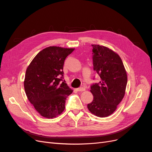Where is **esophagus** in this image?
Returning a JSON list of instances; mask_svg holds the SVG:
<instances>
[{"instance_id": "obj_1", "label": "esophagus", "mask_w": 152, "mask_h": 152, "mask_svg": "<svg viewBox=\"0 0 152 152\" xmlns=\"http://www.w3.org/2000/svg\"><path fill=\"white\" fill-rule=\"evenodd\" d=\"M77 90L78 91H85V88L84 87H79V88H77Z\"/></svg>"}]
</instances>
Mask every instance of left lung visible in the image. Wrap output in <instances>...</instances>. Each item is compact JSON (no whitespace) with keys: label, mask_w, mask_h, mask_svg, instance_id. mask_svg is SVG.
Segmentation results:
<instances>
[{"label":"left lung","mask_w":152,"mask_h":152,"mask_svg":"<svg viewBox=\"0 0 152 152\" xmlns=\"http://www.w3.org/2000/svg\"><path fill=\"white\" fill-rule=\"evenodd\" d=\"M92 46L93 68L100 81L91 86L94 98L87 108L96 116L107 117L115 111L125 95L127 73L116 53L103 45L93 44Z\"/></svg>","instance_id":"8db88e82"}]
</instances>
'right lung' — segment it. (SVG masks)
<instances>
[{"mask_svg": "<svg viewBox=\"0 0 152 152\" xmlns=\"http://www.w3.org/2000/svg\"><path fill=\"white\" fill-rule=\"evenodd\" d=\"M75 49L50 46L40 51L26 70L24 87L29 102L45 118H53L65 108L72 93L64 80L63 65Z\"/></svg>", "mask_w": 152, "mask_h": 152, "instance_id": "obj_1", "label": "right lung"}]
</instances>
